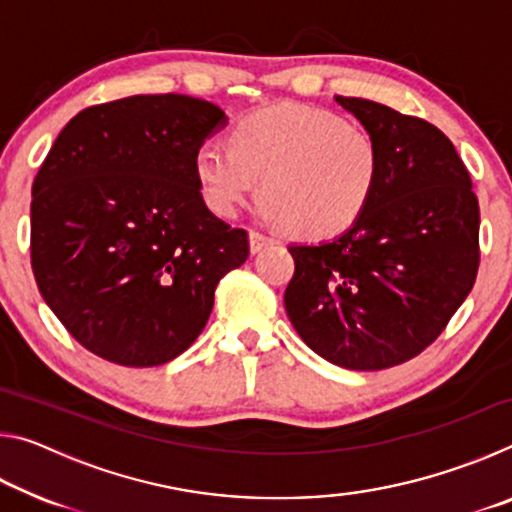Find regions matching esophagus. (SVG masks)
I'll use <instances>...</instances> for the list:
<instances>
[{
  "mask_svg": "<svg viewBox=\"0 0 512 512\" xmlns=\"http://www.w3.org/2000/svg\"><path fill=\"white\" fill-rule=\"evenodd\" d=\"M275 241V237L266 235L262 230H250V250H253V253H259V250H264L266 246H273Z\"/></svg>",
  "mask_w": 512,
  "mask_h": 512,
  "instance_id": "esophagus-1",
  "label": "esophagus"
}]
</instances>
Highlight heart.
I'll list each match as a JSON object with an SVG mask.
<instances>
[{
    "label": "heart",
    "mask_w": 512,
    "mask_h": 512,
    "mask_svg": "<svg viewBox=\"0 0 512 512\" xmlns=\"http://www.w3.org/2000/svg\"><path fill=\"white\" fill-rule=\"evenodd\" d=\"M381 146L334 112L277 103L237 121L232 142H203L194 171L210 210L235 216L259 192L298 237L329 239L357 223L381 180Z\"/></svg>",
    "instance_id": "heart-1"
}]
</instances>
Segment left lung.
<instances>
[{"instance_id":"left-lung-1","label":"left lung","mask_w":512,"mask_h":512,"mask_svg":"<svg viewBox=\"0 0 512 512\" xmlns=\"http://www.w3.org/2000/svg\"><path fill=\"white\" fill-rule=\"evenodd\" d=\"M377 137L381 180L361 219L325 244L289 246L293 327L320 357L384 370L443 334L479 273V201L449 137L381 103L336 97Z\"/></svg>"}]
</instances>
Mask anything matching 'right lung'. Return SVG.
<instances>
[{
	"instance_id": "1",
	"label": "right lung",
	"mask_w": 512,
	"mask_h": 512,
	"mask_svg": "<svg viewBox=\"0 0 512 512\" xmlns=\"http://www.w3.org/2000/svg\"><path fill=\"white\" fill-rule=\"evenodd\" d=\"M225 121L185 94H135L81 110L33 180L31 268L85 350L162 366L196 341L216 284L248 259L244 228L203 201L194 158Z\"/></svg>"
}]
</instances>
